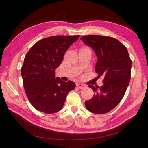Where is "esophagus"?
I'll list each match as a JSON object with an SVG mask.
<instances>
[{
	"mask_svg": "<svg viewBox=\"0 0 148 148\" xmlns=\"http://www.w3.org/2000/svg\"><path fill=\"white\" fill-rule=\"evenodd\" d=\"M76 86L80 89H83L86 87V86L82 83H76Z\"/></svg>",
	"mask_w": 148,
	"mask_h": 148,
	"instance_id": "1",
	"label": "esophagus"
}]
</instances>
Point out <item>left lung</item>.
Here are the masks:
<instances>
[{
    "label": "left lung",
    "instance_id": "1",
    "mask_svg": "<svg viewBox=\"0 0 148 148\" xmlns=\"http://www.w3.org/2000/svg\"><path fill=\"white\" fill-rule=\"evenodd\" d=\"M81 39L93 49L97 56L95 72L98 77H104L103 86H88L95 93L85 106L93 113L104 114L114 109L126 92L131 77V59L126 47L113 37L88 35Z\"/></svg>",
    "mask_w": 148,
    "mask_h": 148
}]
</instances>
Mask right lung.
I'll use <instances>...</instances> for the list:
<instances>
[{
    "instance_id": "right-lung-1",
    "label": "right lung",
    "mask_w": 148,
    "mask_h": 148,
    "mask_svg": "<svg viewBox=\"0 0 148 148\" xmlns=\"http://www.w3.org/2000/svg\"><path fill=\"white\" fill-rule=\"evenodd\" d=\"M79 36H55L37 41L25 56L21 69L25 91L31 104L37 111L52 114L64 106L66 97L76 84L55 78V69L64 55Z\"/></svg>"
}]
</instances>
